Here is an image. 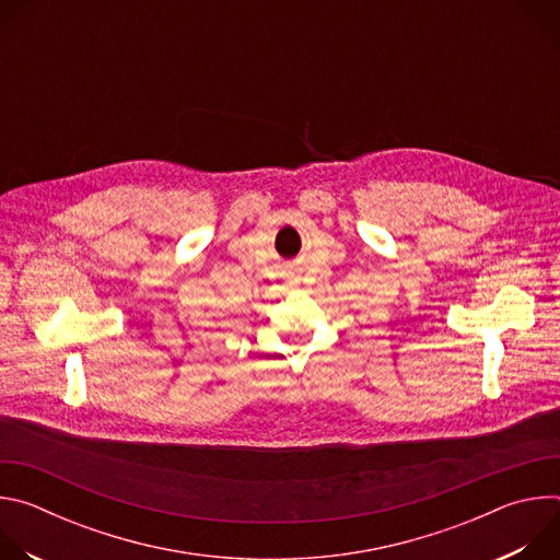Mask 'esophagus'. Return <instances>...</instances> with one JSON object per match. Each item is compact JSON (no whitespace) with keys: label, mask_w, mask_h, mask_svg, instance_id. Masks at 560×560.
Wrapping results in <instances>:
<instances>
[{"label":"esophagus","mask_w":560,"mask_h":560,"mask_svg":"<svg viewBox=\"0 0 560 560\" xmlns=\"http://www.w3.org/2000/svg\"><path fill=\"white\" fill-rule=\"evenodd\" d=\"M292 283H296V279H294V281H292Z\"/></svg>","instance_id":"obj_1"}]
</instances>
